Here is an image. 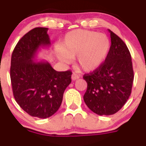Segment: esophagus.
<instances>
[{"mask_svg":"<svg viewBox=\"0 0 146 146\" xmlns=\"http://www.w3.org/2000/svg\"><path fill=\"white\" fill-rule=\"evenodd\" d=\"M71 78H72V80H73V81H75V80H77L79 78V76H78V75L76 74V73H74L72 74Z\"/></svg>","mask_w":146,"mask_h":146,"instance_id":"34e87169","label":"esophagus"}]
</instances>
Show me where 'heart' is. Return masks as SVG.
Listing matches in <instances>:
<instances>
[{"mask_svg": "<svg viewBox=\"0 0 146 146\" xmlns=\"http://www.w3.org/2000/svg\"><path fill=\"white\" fill-rule=\"evenodd\" d=\"M110 48V40L105 34L75 30L65 35L56 54L59 60L65 63H69L71 59L77 57L80 68L85 71H92L105 61Z\"/></svg>", "mask_w": 146, "mask_h": 146, "instance_id": "heart-1", "label": "heart"}]
</instances>
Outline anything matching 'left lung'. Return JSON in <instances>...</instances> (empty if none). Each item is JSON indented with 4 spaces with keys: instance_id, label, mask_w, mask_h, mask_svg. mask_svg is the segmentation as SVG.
<instances>
[{
    "instance_id": "8db88e82",
    "label": "left lung",
    "mask_w": 146,
    "mask_h": 146,
    "mask_svg": "<svg viewBox=\"0 0 146 146\" xmlns=\"http://www.w3.org/2000/svg\"><path fill=\"white\" fill-rule=\"evenodd\" d=\"M108 31L111 45L105 62L83 77L87 83L84 100L92 111L100 115H113L124 106L134 80L130 52L117 35Z\"/></svg>"
}]
</instances>
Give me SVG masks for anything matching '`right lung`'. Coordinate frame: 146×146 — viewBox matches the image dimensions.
Here are the masks:
<instances>
[{
	"mask_svg": "<svg viewBox=\"0 0 146 146\" xmlns=\"http://www.w3.org/2000/svg\"><path fill=\"white\" fill-rule=\"evenodd\" d=\"M46 27H35L18 41L11 60L10 77L15 100L33 117L46 119L58 111L72 72L56 71L47 61L35 62L40 47L50 46Z\"/></svg>",
	"mask_w": 146,
	"mask_h": 146,
	"instance_id": "add662e5",
	"label": "right lung"
}]
</instances>
